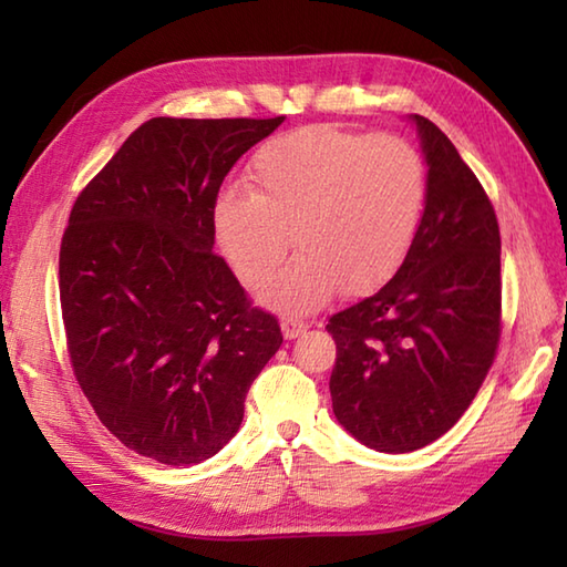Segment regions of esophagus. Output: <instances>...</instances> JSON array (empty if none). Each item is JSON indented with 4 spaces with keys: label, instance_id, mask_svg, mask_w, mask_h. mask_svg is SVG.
<instances>
[{
    "label": "esophagus",
    "instance_id": "34e87169",
    "mask_svg": "<svg viewBox=\"0 0 567 567\" xmlns=\"http://www.w3.org/2000/svg\"><path fill=\"white\" fill-rule=\"evenodd\" d=\"M282 336L287 341H292V339H297V336H302L307 329H309V323H305V321H299V319H282Z\"/></svg>",
    "mask_w": 567,
    "mask_h": 567
}]
</instances>
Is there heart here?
<instances>
[{
  "mask_svg": "<svg viewBox=\"0 0 567 567\" xmlns=\"http://www.w3.org/2000/svg\"><path fill=\"white\" fill-rule=\"evenodd\" d=\"M252 189L224 187L214 234L231 268L280 315H309L341 290L365 295L400 270L426 204V167L396 136L339 126L290 131L252 155Z\"/></svg>",
  "mask_w": 567,
  "mask_h": 567,
  "instance_id": "b5f03b06",
  "label": "heart"
}]
</instances>
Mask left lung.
<instances>
[{"label": "left lung", "mask_w": 567, "mask_h": 567, "mask_svg": "<svg viewBox=\"0 0 567 567\" xmlns=\"http://www.w3.org/2000/svg\"><path fill=\"white\" fill-rule=\"evenodd\" d=\"M426 163V204L409 256L388 285L333 315V414L380 453L441 439L495 360L502 315L499 226L461 153L409 114Z\"/></svg>", "instance_id": "1"}]
</instances>
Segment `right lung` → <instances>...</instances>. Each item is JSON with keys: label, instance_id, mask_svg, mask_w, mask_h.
<instances>
[{"label": "right lung", "instance_id": "add662e5", "mask_svg": "<svg viewBox=\"0 0 567 567\" xmlns=\"http://www.w3.org/2000/svg\"><path fill=\"white\" fill-rule=\"evenodd\" d=\"M285 122L138 126L82 189L60 244L70 363L102 424L138 455L197 465L244 421L282 343L216 256L212 204L234 163Z\"/></svg>", "mask_w": 567, "mask_h": 567}]
</instances>
